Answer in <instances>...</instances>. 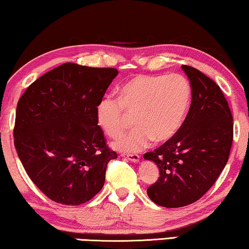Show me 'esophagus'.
<instances>
[{
	"instance_id": "obj_1",
	"label": "esophagus",
	"mask_w": 249,
	"mask_h": 249,
	"mask_svg": "<svg viewBox=\"0 0 249 249\" xmlns=\"http://www.w3.org/2000/svg\"><path fill=\"white\" fill-rule=\"evenodd\" d=\"M122 156L125 157V159L128 160V161H131L133 163H138L140 161V156L137 155V154H128V155H125V154H123Z\"/></svg>"
}]
</instances>
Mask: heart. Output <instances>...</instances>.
<instances>
[{
	"label": "heart",
	"instance_id": "b5f03b06",
	"mask_svg": "<svg viewBox=\"0 0 249 249\" xmlns=\"http://www.w3.org/2000/svg\"><path fill=\"white\" fill-rule=\"evenodd\" d=\"M190 81L178 73L135 75L119 89L118 99L106 96L97 103V125L115 138L133 116L135 128L112 142L119 152H140L155 142H165L177 133L190 107Z\"/></svg>",
	"mask_w": 249,
	"mask_h": 249
}]
</instances>
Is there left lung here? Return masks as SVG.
I'll return each instance as SVG.
<instances>
[{"label": "left lung", "mask_w": 249, "mask_h": 249, "mask_svg": "<svg viewBox=\"0 0 249 249\" xmlns=\"http://www.w3.org/2000/svg\"><path fill=\"white\" fill-rule=\"evenodd\" d=\"M181 69L192 88L186 118L171 139L143 155L160 169V178L147 188L148 196L165 208L202 197L228 163L233 141V118L218 85L196 69Z\"/></svg>", "instance_id": "1"}]
</instances>
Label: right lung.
I'll use <instances>...</instances> for the list:
<instances>
[{
	"label": "right lung",
	"mask_w": 249,
	"mask_h": 249,
	"mask_svg": "<svg viewBox=\"0 0 249 249\" xmlns=\"http://www.w3.org/2000/svg\"><path fill=\"white\" fill-rule=\"evenodd\" d=\"M117 74L114 68L64 63L31 84L18 101L16 150L50 200L78 206L105 185L107 164L117 154L107 146L95 109Z\"/></svg>",
	"instance_id": "obj_1"
}]
</instances>
